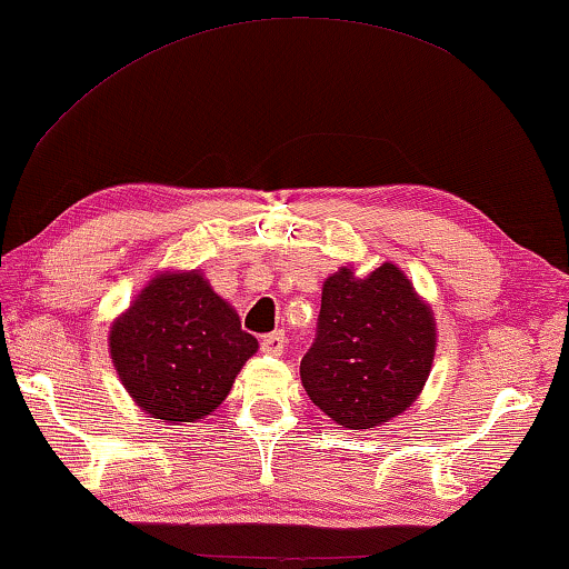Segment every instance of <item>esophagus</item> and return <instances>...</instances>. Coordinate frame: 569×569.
<instances>
[{
    "label": "esophagus",
    "instance_id": "34e87169",
    "mask_svg": "<svg viewBox=\"0 0 569 569\" xmlns=\"http://www.w3.org/2000/svg\"><path fill=\"white\" fill-rule=\"evenodd\" d=\"M260 349H263V355L281 357L283 349H286V333L283 331L268 333V337H263V341H260Z\"/></svg>",
    "mask_w": 569,
    "mask_h": 569
}]
</instances>
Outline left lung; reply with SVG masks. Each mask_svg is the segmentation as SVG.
Returning <instances> with one entry per match:
<instances>
[{"mask_svg": "<svg viewBox=\"0 0 569 569\" xmlns=\"http://www.w3.org/2000/svg\"><path fill=\"white\" fill-rule=\"evenodd\" d=\"M438 329L430 303L390 260L357 276L341 266L321 288L319 333L301 359L311 402L349 430L398 418L426 387Z\"/></svg>", "mask_w": 569, "mask_h": 569, "instance_id": "obj_1", "label": "left lung"}]
</instances>
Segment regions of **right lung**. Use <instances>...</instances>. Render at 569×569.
<instances>
[{
    "mask_svg": "<svg viewBox=\"0 0 569 569\" xmlns=\"http://www.w3.org/2000/svg\"><path fill=\"white\" fill-rule=\"evenodd\" d=\"M108 349L133 405L182 426L220 408L258 339L200 268L159 270L113 319Z\"/></svg>",
    "mask_w": 569,
    "mask_h": 569,
    "instance_id": "add662e5",
    "label": "right lung"
}]
</instances>
